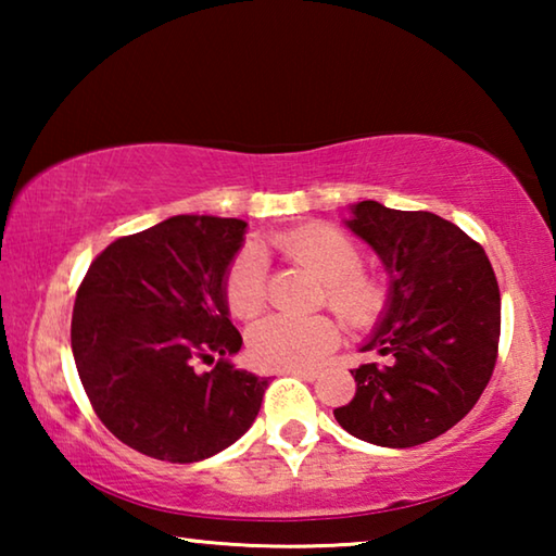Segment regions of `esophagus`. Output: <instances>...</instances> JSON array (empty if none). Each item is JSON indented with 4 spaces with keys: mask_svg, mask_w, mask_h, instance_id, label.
Masks as SVG:
<instances>
[{
    "mask_svg": "<svg viewBox=\"0 0 556 556\" xmlns=\"http://www.w3.org/2000/svg\"><path fill=\"white\" fill-rule=\"evenodd\" d=\"M289 375H294V378H301V380H308V382H314L316 378H318V370H314V368H308V370H287Z\"/></svg>",
    "mask_w": 556,
    "mask_h": 556,
    "instance_id": "obj_1",
    "label": "esophagus"
}]
</instances>
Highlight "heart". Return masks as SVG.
Returning a JSON list of instances; mask_svg holds the SVG:
<instances>
[{
    "label": "heart",
    "instance_id": "heart-1",
    "mask_svg": "<svg viewBox=\"0 0 556 556\" xmlns=\"http://www.w3.org/2000/svg\"><path fill=\"white\" fill-rule=\"evenodd\" d=\"M267 250L321 277L324 296L348 324L368 326L388 304V287L361 265V248L343 230L324 223L275 232ZM225 301L238 318H255L267 304V267L257 250H244L225 275ZM341 338L331 316H267L250 328L248 353L257 368H312Z\"/></svg>",
    "mask_w": 556,
    "mask_h": 556
}]
</instances>
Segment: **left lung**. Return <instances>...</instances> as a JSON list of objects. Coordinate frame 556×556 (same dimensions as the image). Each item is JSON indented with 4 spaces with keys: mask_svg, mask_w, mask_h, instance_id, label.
Segmentation results:
<instances>
[{
    "mask_svg": "<svg viewBox=\"0 0 556 556\" xmlns=\"http://www.w3.org/2000/svg\"><path fill=\"white\" fill-rule=\"evenodd\" d=\"M348 228L390 271V304L363 351L388 355L351 370L355 397L333 409L348 434L419 446L458 425L491 382L501 341V289L485 250L427 211L353 205Z\"/></svg>",
    "mask_w": 556,
    "mask_h": 556,
    "instance_id": "8db88e82",
    "label": "left lung"
}]
</instances>
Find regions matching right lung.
<instances>
[{"label":"right lung","instance_id":"right-lung-1","mask_svg":"<svg viewBox=\"0 0 556 556\" xmlns=\"http://www.w3.org/2000/svg\"><path fill=\"white\" fill-rule=\"evenodd\" d=\"M244 228L238 218L174 215L108 244L80 281L75 368L102 425L139 454L193 464L235 444L257 417L269 380L228 361L242 336L228 318L225 275ZM195 362L214 368L195 374Z\"/></svg>","mask_w":556,"mask_h":556}]
</instances>
